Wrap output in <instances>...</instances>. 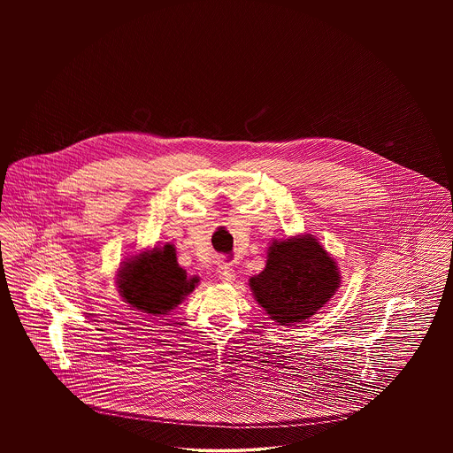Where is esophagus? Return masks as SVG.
I'll use <instances>...</instances> for the list:
<instances>
[{"label": "esophagus", "mask_w": 453, "mask_h": 453, "mask_svg": "<svg viewBox=\"0 0 453 453\" xmlns=\"http://www.w3.org/2000/svg\"><path fill=\"white\" fill-rule=\"evenodd\" d=\"M217 275H219V279L222 281H233L236 279V270L233 268V265H229V263H219V266H217Z\"/></svg>", "instance_id": "esophagus-1"}]
</instances>
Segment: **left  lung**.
<instances>
[{
    "label": "left lung",
    "instance_id": "1",
    "mask_svg": "<svg viewBox=\"0 0 453 453\" xmlns=\"http://www.w3.org/2000/svg\"><path fill=\"white\" fill-rule=\"evenodd\" d=\"M342 275L312 234L273 241L265 270L250 279L255 299L281 326L302 323L329 301Z\"/></svg>",
    "mask_w": 453,
    "mask_h": 453
}]
</instances>
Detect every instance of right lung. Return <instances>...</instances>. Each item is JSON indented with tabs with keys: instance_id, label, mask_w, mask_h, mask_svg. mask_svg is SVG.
<instances>
[{
	"instance_id": "add662e5",
	"label": "right lung",
	"mask_w": 453,
	"mask_h": 453,
	"mask_svg": "<svg viewBox=\"0 0 453 453\" xmlns=\"http://www.w3.org/2000/svg\"><path fill=\"white\" fill-rule=\"evenodd\" d=\"M117 283L120 296L134 309L159 316L168 314L194 292L198 279L187 277L176 261L174 248L166 244L124 261Z\"/></svg>"
}]
</instances>
